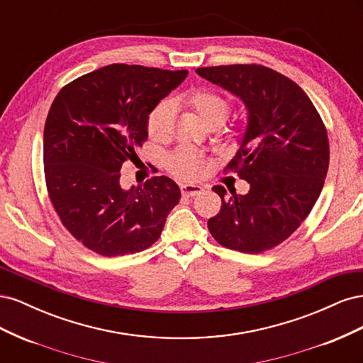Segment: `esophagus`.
I'll use <instances>...</instances> for the list:
<instances>
[{
	"instance_id": "34e87169",
	"label": "esophagus",
	"mask_w": 363,
	"mask_h": 363,
	"mask_svg": "<svg viewBox=\"0 0 363 363\" xmlns=\"http://www.w3.org/2000/svg\"><path fill=\"white\" fill-rule=\"evenodd\" d=\"M203 192V188L200 184H182V194L184 196H195Z\"/></svg>"
}]
</instances>
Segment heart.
<instances>
[{
	"instance_id": "b5f03b06",
	"label": "heart",
	"mask_w": 363,
	"mask_h": 363,
	"mask_svg": "<svg viewBox=\"0 0 363 363\" xmlns=\"http://www.w3.org/2000/svg\"><path fill=\"white\" fill-rule=\"evenodd\" d=\"M182 101L194 108L195 113L199 115L200 121L206 127H219L224 123L230 112L228 98L213 89L192 91L186 94L182 98ZM171 104L168 101H162L148 116V133L156 139L167 138L171 130ZM200 157L188 148H180L169 159L171 171L183 179L196 177L200 172Z\"/></svg>"
}]
</instances>
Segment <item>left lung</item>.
<instances>
[{
  "instance_id": "left-lung-1",
  "label": "left lung",
  "mask_w": 363,
  "mask_h": 363,
  "mask_svg": "<svg viewBox=\"0 0 363 363\" xmlns=\"http://www.w3.org/2000/svg\"><path fill=\"white\" fill-rule=\"evenodd\" d=\"M196 74L236 95L247 127L230 169L250 184L245 195L213 186L221 196L208 232L219 244L256 255L288 239L320 196L328 169V138L320 113L301 87L262 65L199 68Z\"/></svg>"
}]
</instances>
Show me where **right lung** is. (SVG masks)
I'll return each instance as SVG.
<instances>
[{"mask_svg": "<svg viewBox=\"0 0 363 363\" xmlns=\"http://www.w3.org/2000/svg\"><path fill=\"white\" fill-rule=\"evenodd\" d=\"M188 71L113 63L84 74L54 98L43 130L50 200L68 232L98 255H133L159 239L180 201L169 177L123 189L124 162L138 159L148 116Z\"/></svg>", "mask_w": 363, "mask_h": 363, "instance_id": "obj_1", "label": "right lung"}]
</instances>
